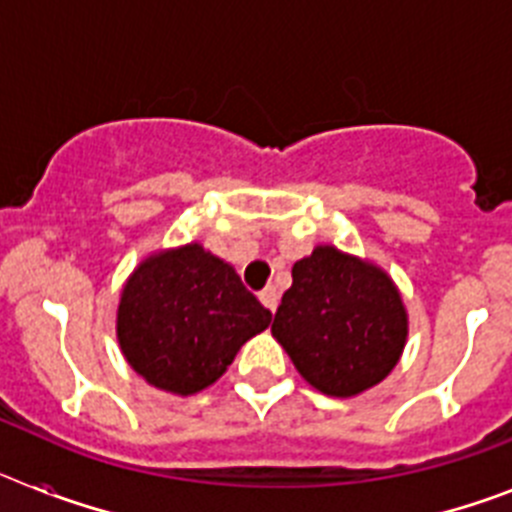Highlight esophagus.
Returning a JSON list of instances; mask_svg holds the SVG:
<instances>
[{
  "label": "esophagus",
  "instance_id": "esophagus-1",
  "mask_svg": "<svg viewBox=\"0 0 512 512\" xmlns=\"http://www.w3.org/2000/svg\"><path fill=\"white\" fill-rule=\"evenodd\" d=\"M259 300H261V305L266 307V310H277V305H279V292H277V287H266V289H261L259 292Z\"/></svg>",
  "mask_w": 512,
  "mask_h": 512
}]
</instances>
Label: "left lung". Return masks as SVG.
Returning <instances> with one entry per match:
<instances>
[{
	"label": "left lung",
	"mask_w": 512,
	"mask_h": 512,
	"mask_svg": "<svg viewBox=\"0 0 512 512\" xmlns=\"http://www.w3.org/2000/svg\"><path fill=\"white\" fill-rule=\"evenodd\" d=\"M271 336L315 390L356 397L400 361L408 310L382 266L323 243L292 266Z\"/></svg>",
	"instance_id": "8db88e82"
}]
</instances>
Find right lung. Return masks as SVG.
I'll return each mask as SVG.
<instances>
[{"instance_id": "1", "label": "right lung", "mask_w": 512, "mask_h": 512, "mask_svg": "<svg viewBox=\"0 0 512 512\" xmlns=\"http://www.w3.org/2000/svg\"><path fill=\"white\" fill-rule=\"evenodd\" d=\"M269 323L233 266L192 241L135 266L120 292L117 343L151 387L187 397L223 377Z\"/></svg>"}]
</instances>
